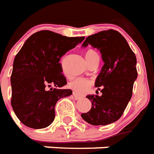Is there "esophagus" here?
I'll return each instance as SVG.
<instances>
[{
	"label": "esophagus",
	"mask_w": 154,
	"mask_h": 154,
	"mask_svg": "<svg viewBox=\"0 0 154 154\" xmlns=\"http://www.w3.org/2000/svg\"><path fill=\"white\" fill-rule=\"evenodd\" d=\"M73 97L75 100H79V99H81L82 97L81 96H79V94H77L76 92H73Z\"/></svg>",
	"instance_id": "obj_1"
}]
</instances>
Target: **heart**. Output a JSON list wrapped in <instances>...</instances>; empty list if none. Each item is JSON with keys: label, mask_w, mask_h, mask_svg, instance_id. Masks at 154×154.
I'll list each match as a JSON object with an SVG mask.
<instances>
[{"label": "heart", "mask_w": 154, "mask_h": 154, "mask_svg": "<svg viewBox=\"0 0 154 154\" xmlns=\"http://www.w3.org/2000/svg\"><path fill=\"white\" fill-rule=\"evenodd\" d=\"M84 55H85L87 62H88L95 56H98V54L97 52L94 49L88 48L85 51ZM90 85H91V81L84 78H78L75 79H73L68 84L70 88L74 90L75 92H78V93H83L84 92H85L89 88Z\"/></svg>", "instance_id": "heart-1"}]
</instances>
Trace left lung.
<instances>
[{"mask_svg":"<svg viewBox=\"0 0 154 154\" xmlns=\"http://www.w3.org/2000/svg\"><path fill=\"white\" fill-rule=\"evenodd\" d=\"M88 45L100 50L105 63L95 82L102 95L87 96L92 108L81 117L92 125H107L119 119L131 100L137 78L136 57L125 38L112 29L88 36L82 46Z\"/></svg>","mask_w":154,"mask_h":154,"instance_id":"1","label":"left lung"}]
</instances>
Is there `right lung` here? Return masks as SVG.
<instances>
[{"instance_id":"1","label":"right lung","mask_w":154,"mask_h":154,"mask_svg":"<svg viewBox=\"0 0 154 154\" xmlns=\"http://www.w3.org/2000/svg\"><path fill=\"white\" fill-rule=\"evenodd\" d=\"M84 38L45 30L32 35L24 43L14 60L10 78L11 106L24 125L41 129L54 122L57 101L72 94L70 89H59L67 84L60 59Z\"/></svg>"}]
</instances>
